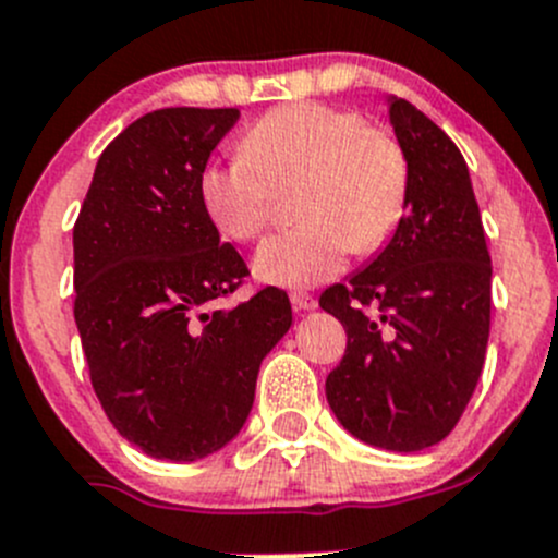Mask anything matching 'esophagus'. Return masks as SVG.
<instances>
[{
	"instance_id": "34e87169",
	"label": "esophagus",
	"mask_w": 558,
	"mask_h": 558,
	"mask_svg": "<svg viewBox=\"0 0 558 558\" xmlns=\"http://www.w3.org/2000/svg\"><path fill=\"white\" fill-rule=\"evenodd\" d=\"M290 301H293L295 312H312L317 306L315 295H310V293H293L290 295Z\"/></svg>"
}]
</instances>
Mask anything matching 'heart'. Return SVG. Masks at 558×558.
<instances>
[{"label": "heart", "mask_w": 558, "mask_h": 558, "mask_svg": "<svg viewBox=\"0 0 558 558\" xmlns=\"http://www.w3.org/2000/svg\"><path fill=\"white\" fill-rule=\"evenodd\" d=\"M295 185L301 225L254 257V274L279 288L326 282L350 248L373 254L395 235L408 203V158L359 111L288 104L259 117L241 153L205 163L196 194L221 235L248 243L268 230L276 194Z\"/></svg>", "instance_id": "b5f03b06"}]
</instances>
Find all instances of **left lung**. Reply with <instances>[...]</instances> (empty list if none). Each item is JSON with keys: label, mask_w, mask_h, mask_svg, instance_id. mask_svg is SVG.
Instances as JSON below:
<instances>
[{"label": "left lung", "mask_w": 558, "mask_h": 558, "mask_svg": "<svg viewBox=\"0 0 558 558\" xmlns=\"http://www.w3.org/2000/svg\"><path fill=\"white\" fill-rule=\"evenodd\" d=\"M389 120L408 158L405 216L373 263L320 295L348 333L326 397L359 441L422 452L452 433L476 389L493 268L458 145L395 95Z\"/></svg>", "instance_id": "left-lung-1"}]
</instances>
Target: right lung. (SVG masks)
Masks as SVG:
<instances>
[{
  "label": "right lung",
  "mask_w": 558,
  "mask_h": 558,
  "mask_svg": "<svg viewBox=\"0 0 558 558\" xmlns=\"http://www.w3.org/2000/svg\"><path fill=\"white\" fill-rule=\"evenodd\" d=\"M238 109L140 117L98 158L73 227V288L89 380L125 441L199 460L241 433L259 364L293 323L284 290L235 306L246 263L205 214L196 178Z\"/></svg>",
  "instance_id": "1"
}]
</instances>
